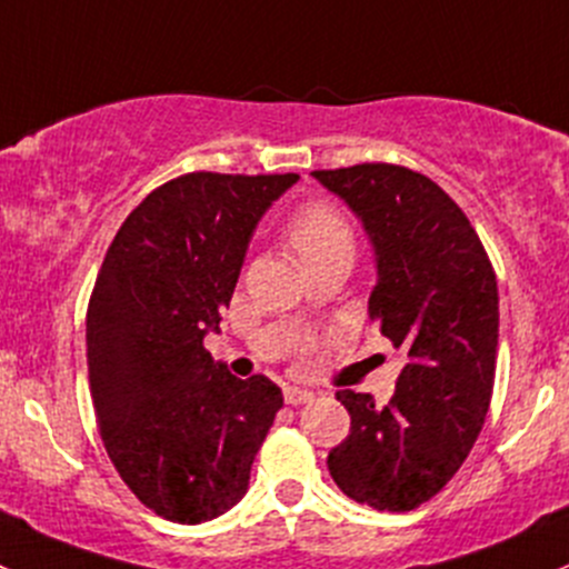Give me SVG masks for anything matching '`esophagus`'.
Wrapping results in <instances>:
<instances>
[{
  "instance_id": "obj_1",
  "label": "esophagus",
  "mask_w": 569,
  "mask_h": 569,
  "mask_svg": "<svg viewBox=\"0 0 569 569\" xmlns=\"http://www.w3.org/2000/svg\"><path fill=\"white\" fill-rule=\"evenodd\" d=\"M315 395L309 389H301V386H287L284 389V402L287 406H303V402H312Z\"/></svg>"
}]
</instances>
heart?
Listing matches in <instances>:
<instances>
[{
	"label": "heart",
	"instance_id": "b5f03b06",
	"mask_svg": "<svg viewBox=\"0 0 569 569\" xmlns=\"http://www.w3.org/2000/svg\"><path fill=\"white\" fill-rule=\"evenodd\" d=\"M287 241L303 262L333 249L353 251L348 221L328 204H307L298 210L287 227Z\"/></svg>",
	"mask_w": 569,
	"mask_h": 569
}]
</instances>
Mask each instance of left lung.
Wrapping results in <instances>:
<instances>
[{
	"label": "left lung",
	"mask_w": 569,
	"mask_h": 569,
	"mask_svg": "<svg viewBox=\"0 0 569 569\" xmlns=\"http://www.w3.org/2000/svg\"><path fill=\"white\" fill-rule=\"evenodd\" d=\"M353 210L375 254L370 318L406 356L389 406L337 391L350 432L328 452L345 496L389 512L430 501L485 425L499 287L471 221L438 183L395 163L312 172Z\"/></svg>",
	"instance_id": "left-lung-1"
}]
</instances>
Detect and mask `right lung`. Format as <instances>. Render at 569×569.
<instances>
[{
	"instance_id": "right-lung-1",
	"label": "right lung",
	"mask_w": 569,
	"mask_h": 569,
	"mask_svg": "<svg viewBox=\"0 0 569 569\" xmlns=\"http://www.w3.org/2000/svg\"><path fill=\"white\" fill-rule=\"evenodd\" d=\"M298 174L191 172L150 191L117 230L87 309V365L103 447L144 507L204 523L249 490L282 389L236 378L219 331L251 236Z\"/></svg>"
}]
</instances>
